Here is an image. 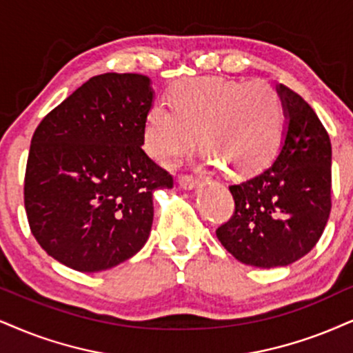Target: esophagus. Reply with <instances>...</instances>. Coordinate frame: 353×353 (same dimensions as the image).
<instances>
[{"label":"esophagus","mask_w":353,"mask_h":353,"mask_svg":"<svg viewBox=\"0 0 353 353\" xmlns=\"http://www.w3.org/2000/svg\"><path fill=\"white\" fill-rule=\"evenodd\" d=\"M178 183H180L181 188L193 190L194 186L199 185V178L193 176V175H181L180 178H178Z\"/></svg>","instance_id":"esophagus-1"}]
</instances>
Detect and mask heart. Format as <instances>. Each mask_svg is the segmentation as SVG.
<instances>
[{"label":"heart","instance_id":"b5f03b06","mask_svg":"<svg viewBox=\"0 0 353 353\" xmlns=\"http://www.w3.org/2000/svg\"><path fill=\"white\" fill-rule=\"evenodd\" d=\"M173 110L154 104L147 112L145 149L165 165L176 163L196 143L232 176L263 172L285 139V106L263 80L201 77L173 86Z\"/></svg>","mask_w":353,"mask_h":353}]
</instances>
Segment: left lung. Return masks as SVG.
Wrapping results in <instances>:
<instances>
[{
	"instance_id": "left-lung-1",
	"label": "left lung",
	"mask_w": 353,
	"mask_h": 353,
	"mask_svg": "<svg viewBox=\"0 0 353 353\" xmlns=\"http://www.w3.org/2000/svg\"><path fill=\"white\" fill-rule=\"evenodd\" d=\"M288 128L272 167L230 185L234 214L216 229L224 249L259 268L286 267L311 252L327 224L332 199V149L316 112L280 85Z\"/></svg>"
}]
</instances>
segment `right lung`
Wrapping results in <instances>:
<instances>
[{
    "label": "right lung",
    "mask_w": 353,
    "mask_h": 353,
    "mask_svg": "<svg viewBox=\"0 0 353 353\" xmlns=\"http://www.w3.org/2000/svg\"><path fill=\"white\" fill-rule=\"evenodd\" d=\"M154 91L137 73L90 78L37 125L24 175L30 232L57 262L103 272L136 255L152 193L173 176L142 149Z\"/></svg>",
    "instance_id": "1"
}]
</instances>
